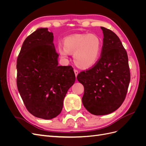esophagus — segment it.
Segmentation results:
<instances>
[{"mask_svg": "<svg viewBox=\"0 0 146 146\" xmlns=\"http://www.w3.org/2000/svg\"><path fill=\"white\" fill-rule=\"evenodd\" d=\"M74 73H75V75H76V76L77 77V76L78 74V71L77 69H75L74 70Z\"/></svg>", "mask_w": 146, "mask_h": 146, "instance_id": "1", "label": "esophagus"}]
</instances>
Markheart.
<instances>
[{
  "label": "heart",
  "mask_w": 146,
  "mask_h": 146,
  "mask_svg": "<svg viewBox=\"0 0 146 146\" xmlns=\"http://www.w3.org/2000/svg\"><path fill=\"white\" fill-rule=\"evenodd\" d=\"M103 43L96 35H74L66 38L64 48L59 47L61 55L66 57L74 54V61L78 67L86 69L93 66L100 58Z\"/></svg>",
  "instance_id": "b5f03b06"
}]
</instances>
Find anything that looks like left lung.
<instances>
[{
	"instance_id": "8db88e82",
	"label": "left lung",
	"mask_w": 146,
	"mask_h": 146,
	"mask_svg": "<svg viewBox=\"0 0 146 146\" xmlns=\"http://www.w3.org/2000/svg\"><path fill=\"white\" fill-rule=\"evenodd\" d=\"M100 28L104 39L100 58L77 77L84 86L83 106L97 116L113 113L121 107L130 80L128 56L121 40L111 30Z\"/></svg>"
}]
</instances>
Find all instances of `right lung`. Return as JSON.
I'll return each instance as SVG.
<instances>
[{"label": "right lung", "instance_id": "obj_1", "mask_svg": "<svg viewBox=\"0 0 146 146\" xmlns=\"http://www.w3.org/2000/svg\"><path fill=\"white\" fill-rule=\"evenodd\" d=\"M53 33L40 28L25 39L17 59V86L26 108L35 117L51 119L63 109L76 80L71 66H58Z\"/></svg>", "mask_w": 146, "mask_h": 146}]
</instances>
